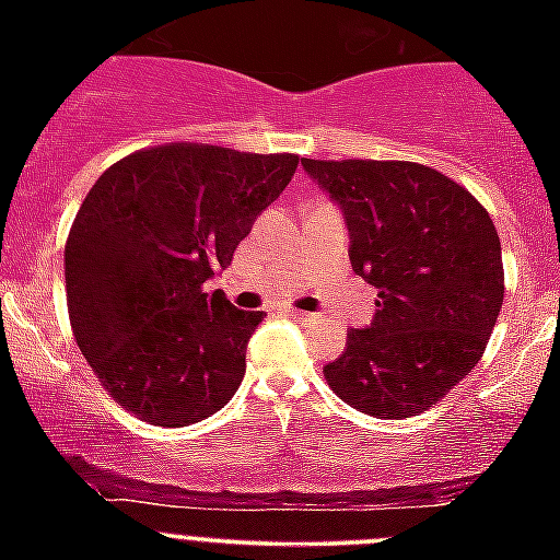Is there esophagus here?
Listing matches in <instances>:
<instances>
[{
    "label": "esophagus",
    "instance_id": "1",
    "mask_svg": "<svg viewBox=\"0 0 560 560\" xmlns=\"http://www.w3.org/2000/svg\"><path fill=\"white\" fill-rule=\"evenodd\" d=\"M283 314L291 316V319H300V323H308V319H314V314H305V311H296V308H285Z\"/></svg>",
    "mask_w": 560,
    "mask_h": 560
}]
</instances>
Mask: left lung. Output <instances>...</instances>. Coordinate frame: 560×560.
Listing matches in <instances>:
<instances>
[{"label": "left lung", "mask_w": 560, "mask_h": 560, "mask_svg": "<svg viewBox=\"0 0 560 560\" xmlns=\"http://www.w3.org/2000/svg\"><path fill=\"white\" fill-rule=\"evenodd\" d=\"M339 205L350 264L378 289L325 381L373 418L427 412L477 368L504 300L502 246L471 192L418 162L303 160Z\"/></svg>", "instance_id": "obj_1"}]
</instances>
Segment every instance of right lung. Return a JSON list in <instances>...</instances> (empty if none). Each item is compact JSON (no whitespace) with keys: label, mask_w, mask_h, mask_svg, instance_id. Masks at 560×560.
Returning a JSON list of instances; mask_svg holds the SVG:
<instances>
[{"label":"right lung","mask_w":560,"mask_h":560,"mask_svg":"<svg viewBox=\"0 0 560 560\" xmlns=\"http://www.w3.org/2000/svg\"><path fill=\"white\" fill-rule=\"evenodd\" d=\"M296 153L199 142L145 148L92 185L63 249L69 323L106 393L153 427L230 404L264 311L205 283L285 190Z\"/></svg>","instance_id":"right-lung-1"}]
</instances>
